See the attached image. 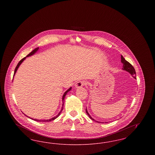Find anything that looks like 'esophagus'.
<instances>
[{
    "mask_svg": "<svg viewBox=\"0 0 155 155\" xmlns=\"http://www.w3.org/2000/svg\"><path fill=\"white\" fill-rule=\"evenodd\" d=\"M86 84H87V81H78V82H77V83L75 84V87L76 88H81L82 87H83L84 85H85Z\"/></svg>",
    "mask_w": 155,
    "mask_h": 155,
    "instance_id": "1",
    "label": "esophagus"
}]
</instances>
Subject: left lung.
I'll return each instance as SVG.
<instances>
[{
	"label": "left lung",
	"mask_w": 155,
	"mask_h": 155,
	"mask_svg": "<svg viewBox=\"0 0 155 155\" xmlns=\"http://www.w3.org/2000/svg\"><path fill=\"white\" fill-rule=\"evenodd\" d=\"M121 63H123V68H122L123 70L128 72L130 74L132 75V76L134 78L136 79V73H135V68H134V67L129 62H128L127 60H125V59L124 58V57L122 55H121ZM86 113L89 117V118H91V120H92L93 121H96L95 119H94L90 116V114H89L88 111L87 110V109H86ZM96 121V122H99L97 121ZM107 123V122H105V123Z\"/></svg>",
	"instance_id": "obj_1"
}]
</instances>
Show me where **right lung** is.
<instances>
[{"mask_svg":"<svg viewBox=\"0 0 155 155\" xmlns=\"http://www.w3.org/2000/svg\"><path fill=\"white\" fill-rule=\"evenodd\" d=\"M39 50V48H35L34 50H33L32 52H31L30 53H29L26 57H25V58H24L23 59H21L20 61H19V63H18V64L17 65V66L15 67V73H14V75H13V78H14V77H15V74L16 73V72H17V70H18V68H19V67L21 65V64L22 63V62L24 61V60H25V59H26L27 58H28V57H29V56H32V55H34L35 53H37V51ZM71 88H72V87H70V88L68 89L64 93V94H63V95L62 96V101H63V104H62V107H61V110L60 111V112L59 113V114H58V115H56V116H55V117H53L52 118H50V119H48V120H39V119H35V118H32L30 117H28V116H27V115H25V116H26L27 117H28V118H31V119H32V120H35V121H39V122H46V121H52V120H54V119H56V118H58V117H59V116H60V113H61V112L63 110V106H64V98H65V96L67 95V94L69 92V91H70L71 90Z\"/></svg>","mask_w":155,"mask_h":155,"instance_id":"right-lung-1","label":"right lung"}]
</instances>
